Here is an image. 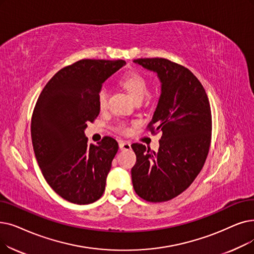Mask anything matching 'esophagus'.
<instances>
[{
	"label": "esophagus",
	"instance_id": "1",
	"mask_svg": "<svg viewBox=\"0 0 254 254\" xmlns=\"http://www.w3.org/2000/svg\"><path fill=\"white\" fill-rule=\"evenodd\" d=\"M119 148L120 150H129L130 149V143L127 141L119 142Z\"/></svg>",
	"mask_w": 254,
	"mask_h": 254
}]
</instances>
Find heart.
<instances>
[{
	"label": "heart",
	"mask_w": 254,
	"mask_h": 254,
	"mask_svg": "<svg viewBox=\"0 0 254 254\" xmlns=\"http://www.w3.org/2000/svg\"><path fill=\"white\" fill-rule=\"evenodd\" d=\"M121 85L124 86L125 89L129 93V95L133 97V100L137 102H142L148 92V85L144 76L142 74L131 71L126 74L123 80H121ZM108 102V93L106 88H102L98 92V105L102 109H104L107 106ZM118 129L123 131V133H127V127L125 125H120L118 127Z\"/></svg>",
	"instance_id": "1"
}]
</instances>
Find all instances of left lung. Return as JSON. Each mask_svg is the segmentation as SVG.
Here are the masks:
<instances>
[{"instance_id":"left-lung-1","label":"left lung","mask_w":254,"mask_h":254,"mask_svg":"<svg viewBox=\"0 0 254 254\" xmlns=\"http://www.w3.org/2000/svg\"><path fill=\"white\" fill-rule=\"evenodd\" d=\"M133 62L157 73L161 82L148 127L162 137L158 151L131 145L137 157L131 182L144 200L167 201L188 188L203 167L212 136L211 107L203 86L188 68L164 58Z\"/></svg>"}]
</instances>
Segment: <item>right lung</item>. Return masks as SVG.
I'll return each mask as SVG.
<instances>
[{"label":"right lung","mask_w":254,"mask_h":254,"mask_svg":"<svg viewBox=\"0 0 254 254\" xmlns=\"http://www.w3.org/2000/svg\"><path fill=\"white\" fill-rule=\"evenodd\" d=\"M124 65V60H80L55 74L37 100L31 121L33 149L51 188L69 202L92 203L105 192L118 143L104 137L88 145L85 128L100 114L103 83Z\"/></svg>","instance_id":"1"}]
</instances>
